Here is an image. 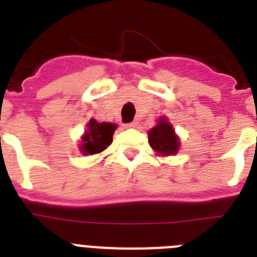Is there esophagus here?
<instances>
[{
    "mask_svg": "<svg viewBox=\"0 0 257 257\" xmlns=\"http://www.w3.org/2000/svg\"><path fill=\"white\" fill-rule=\"evenodd\" d=\"M125 128H133V126H136V122H128V124L124 125Z\"/></svg>",
    "mask_w": 257,
    "mask_h": 257,
    "instance_id": "esophagus-1",
    "label": "esophagus"
}]
</instances>
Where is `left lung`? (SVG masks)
<instances>
[{"mask_svg": "<svg viewBox=\"0 0 257 257\" xmlns=\"http://www.w3.org/2000/svg\"><path fill=\"white\" fill-rule=\"evenodd\" d=\"M149 144L160 155H175L179 151V139L175 135L172 125L165 118H161L159 124L148 132Z\"/></svg>", "mask_w": 257, "mask_h": 257, "instance_id": "left-lung-1", "label": "left lung"}]
</instances>
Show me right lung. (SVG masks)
Masks as SVG:
<instances>
[{
	"mask_svg": "<svg viewBox=\"0 0 257 257\" xmlns=\"http://www.w3.org/2000/svg\"><path fill=\"white\" fill-rule=\"evenodd\" d=\"M116 125L110 122H97L90 120L85 135L82 136V144L80 147L84 155H96L102 152L112 143L113 132Z\"/></svg>",
	"mask_w": 257,
	"mask_h": 257,
	"instance_id": "obj_1",
	"label": "right lung"
}]
</instances>
